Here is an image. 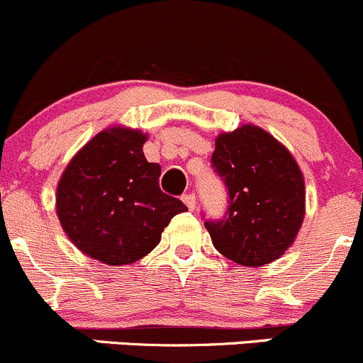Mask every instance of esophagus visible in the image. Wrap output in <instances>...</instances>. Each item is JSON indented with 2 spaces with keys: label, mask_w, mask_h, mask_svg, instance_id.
<instances>
[{
  "label": "esophagus",
  "mask_w": 363,
  "mask_h": 363,
  "mask_svg": "<svg viewBox=\"0 0 363 363\" xmlns=\"http://www.w3.org/2000/svg\"><path fill=\"white\" fill-rule=\"evenodd\" d=\"M182 202L188 205L189 211H193V208H195V203H196V196L193 195V193H188V195L182 196Z\"/></svg>",
  "instance_id": "obj_1"
}]
</instances>
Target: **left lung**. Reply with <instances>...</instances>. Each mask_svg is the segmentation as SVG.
<instances>
[{
    "label": "left lung",
    "mask_w": 363,
    "mask_h": 363,
    "mask_svg": "<svg viewBox=\"0 0 363 363\" xmlns=\"http://www.w3.org/2000/svg\"><path fill=\"white\" fill-rule=\"evenodd\" d=\"M211 164L228 195L225 216L203 223L216 250L250 267L284 255L298 233L306 205L294 156L262 128L244 124L219 135Z\"/></svg>",
    "instance_id": "8db88e82"
}]
</instances>
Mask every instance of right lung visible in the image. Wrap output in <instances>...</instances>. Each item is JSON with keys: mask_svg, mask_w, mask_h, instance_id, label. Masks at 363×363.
Wrapping results in <instances>:
<instances>
[{"mask_svg": "<svg viewBox=\"0 0 363 363\" xmlns=\"http://www.w3.org/2000/svg\"><path fill=\"white\" fill-rule=\"evenodd\" d=\"M145 135L112 128L69 161L57 184V218L73 244L107 265H128L158 246L179 212V199L160 189L161 167L142 152Z\"/></svg>", "mask_w": 363, "mask_h": 363, "instance_id": "1", "label": "right lung"}]
</instances>
